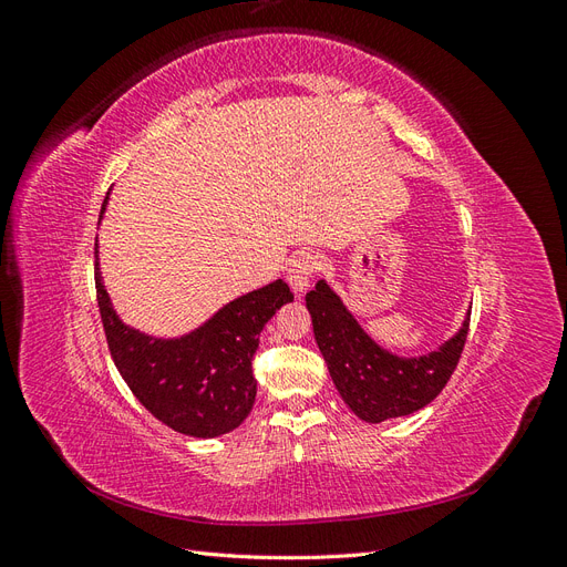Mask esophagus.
I'll return each instance as SVG.
<instances>
[{
	"mask_svg": "<svg viewBox=\"0 0 567 567\" xmlns=\"http://www.w3.org/2000/svg\"><path fill=\"white\" fill-rule=\"evenodd\" d=\"M319 267H321V262L315 252H298L293 260L288 262V271H286V279H288L290 288H293L296 293H300V290L310 286Z\"/></svg>",
	"mask_w": 567,
	"mask_h": 567,
	"instance_id": "34e87169",
	"label": "esophagus"
}]
</instances>
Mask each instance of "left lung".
<instances>
[{
  "instance_id": "8db88e82",
  "label": "left lung",
  "mask_w": 567,
  "mask_h": 567,
  "mask_svg": "<svg viewBox=\"0 0 567 567\" xmlns=\"http://www.w3.org/2000/svg\"><path fill=\"white\" fill-rule=\"evenodd\" d=\"M305 302L340 398L369 423L409 416L431 404L452 379L471 323L468 315L461 331L437 352L402 359L375 346L323 281L307 293Z\"/></svg>"
}]
</instances>
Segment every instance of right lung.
<instances>
[{
  "label": "right lung",
  "mask_w": 567,
  "mask_h": 567,
  "mask_svg": "<svg viewBox=\"0 0 567 567\" xmlns=\"http://www.w3.org/2000/svg\"><path fill=\"white\" fill-rule=\"evenodd\" d=\"M290 300L288 284L274 281L221 307L192 336L158 340L127 329L115 317L96 267L101 323L120 375L153 416L192 437L225 435L250 414L257 394L252 357L260 333Z\"/></svg>",
  "instance_id": "1"
}]
</instances>
